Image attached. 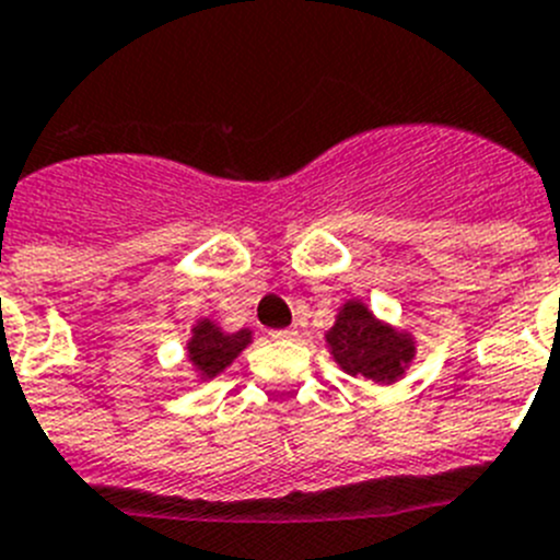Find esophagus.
<instances>
[{
    "instance_id": "obj_1",
    "label": "esophagus",
    "mask_w": 560,
    "mask_h": 560,
    "mask_svg": "<svg viewBox=\"0 0 560 560\" xmlns=\"http://www.w3.org/2000/svg\"><path fill=\"white\" fill-rule=\"evenodd\" d=\"M271 338H275V341H294L296 330L294 327H285V330H271Z\"/></svg>"
}]
</instances>
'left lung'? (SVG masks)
Wrapping results in <instances>:
<instances>
[{
	"instance_id": "8db88e82",
	"label": "left lung",
	"mask_w": 560,
	"mask_h": 560,
	"mask_svg": "<svg viewBox=\"0 0 560 560\" xmlns=\"http://www.w3.org/2000/svg\"><path fill=\"white\" fill-rule=\"evenodd\" d=\"M325 341L343 372L386 386L397 383L417 355L413 336L377 319L361 300H347L338 307L336 325L325 332Z\"/></svg>"
}]
</instances>
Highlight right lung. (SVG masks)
<instances>
[{
  "instance_id": "1",
  "label": "right lung",
  "mask_w": 560,
  "mask_h": 560,
  "mask_svg": "<svg viewBox=\"0 0 560 560\" xmlns=\"http://www.w3.org/2000/svg\"><path fill=\"white\" fill-rule=\"evenodd\" d=\"M249 343H253V330L249 327L228 332L213 319H199L191 327V338L186 343L188 361H191L194 372H197V381H213Z\"/></svg>"
}]
</instances>
